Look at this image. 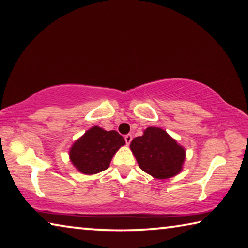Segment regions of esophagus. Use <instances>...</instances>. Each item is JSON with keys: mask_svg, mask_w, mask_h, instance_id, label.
<instances>
[{"mask_svg": "<svg viewBox=\"0 0 248 248\" xmlns=\"http://www.w3.org/2000/svg\"><path fill=\"white\" fill-rule=\"evenodd\" d=\"M125 141H126V144L128 145V144H131V141H132V140H133V136L131 135V134H127V135H125Z\"/></svg>", "mask_w": 248, "mask_h": 248, "instance_id": "esophagus-1", "label": "esophagus"}]
</instances>
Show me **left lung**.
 <instances>
[{"label":"left lung","mask_w":248,"mask_h":248,"mask_svg":"<svg viewBox=\"0 0 248 248\" xmlns=\"http://www.w3.org/2000/svg\"><path fill=\"white\" fill-rule=\"evenodd\" d=\"M131 149L140 168L157 179L179 173L186 157L185 149L158 127L146 128L143 136L132 140Z\"/></svg>","instance_id":"obj_1"}]
</instances>
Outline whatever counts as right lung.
Segmentation results:
<instances>
[{
    "label": "right lung",
    "instance_id": "obj_1",
    "mask_svg": "<svg viewBox=\"0 0 248 248\" xmlns=\"http://www.w3.org/2000/svg\"><path fill=\"white\" fill-rule=\"evenodd\" d=\"M125 144L116 131H104L94 126L72 145L70 160L80 172L93 174L108 169L113 156Z\"/></svg>",
    "mask_w": 248,
    "mask_h": 248
}]
</instances>
